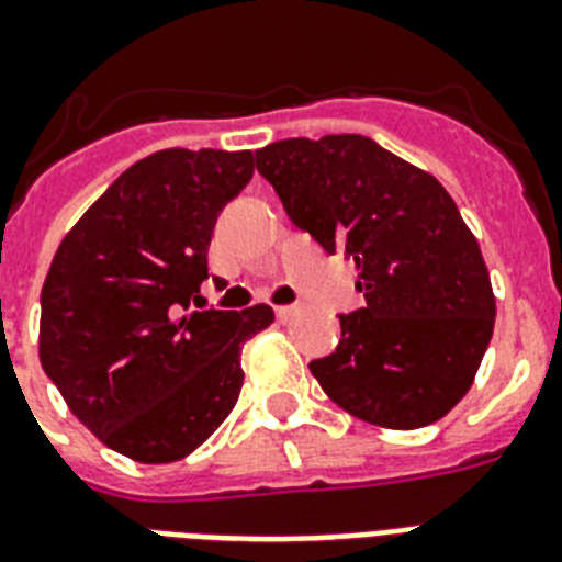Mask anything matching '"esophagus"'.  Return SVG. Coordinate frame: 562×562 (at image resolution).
Returning <instances> with one entry per match:
<instances>
[{"label": "esophagus", "mask_w": 562, "mask_h": 562, "mask_svg": "<svg viewBox=\"0 0 562 562\" xmlns=\"http://www.w3.org/2000/svg\"><path fill=\"white\" fill-rule=\"evenodd\" d=\"M296 314H300V305H280V308H277V319H280V323H289Z\"/></svg>", "instance_id": "1"}]
</instances>
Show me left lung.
Returning <instances> with one entry per match:
<instances>
[{
	"label": "left lung",
	"instance_id": "8db88e82",
	"mask_svg": "<svg viewBox=\"0 0 562 562\" xmlns=\"http://www.w3.org/2000/svg\"><path fill=\"white\" fill-rule=\"evenodd\" d=\"M257 171L296 228L357 266L366 308L311 374L339 408L383 428H423L465 397L494 331L480 245L449 191L360 134L280 139Z\"/></svg>",
	"mask_w": 562,
	"mask_h": 562
}]
</instances>
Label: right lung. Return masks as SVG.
Listing matches in <instances>:
<instances>
[{
	"label": "right lung",
	"instance_id": "1",
	"mask_svg": "<svg viewBox=\"0 0 562 562\" xmlns=\"http://www.w3.org/2000/svg\"><path fill=\"white\" fill-rule=\"evenodd\" d=\"M254 177L251 150L139 159L56 248L42 285L40 360L108 449L173 463L220 428L243 389L245 339L271 305L202 308L216 216Z\"/></svg>",
	"mask_w": 562,
	"mask_h": 562
}]
</instances>
